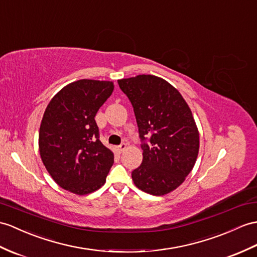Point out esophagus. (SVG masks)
<instances>
[{
  "instance_id": "1",
  "label": "esophagus",
  "mask_w": 257,
  "mask_h": 257,
  "mask_svg": "<svg viewBox=\"0 0 257 257\" xmlns=\"http://www.w3.org/2000/svg\"><path fill=\"white\" fill-rule=\"evenodd\" d=\"M115 149H116V152L117 153H122V152H124L125 149H126V144H121V145H118V146H116L115 147Z\"/></svg>"
}]
</instances>
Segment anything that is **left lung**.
Returning <instances> with one entry per match:
<instances>
[{
	"label": "left lung",
	"instance_id": "left-lung-1",
	"mask_svg": "<svg viewBox=\"0 0 257 257\" xmlns=\"http://www.w3.org/2000/svg\"><path fill=\"white\" fill-rule=\"evenodd\" d=\"M117 83L133 105L144 142L143 162L132 172L133 182L152 195H166L184 182L197 159L199 133L192 111L177 88L155 75Z\"/></svg>",
	"mask_w": 257,
	"mask_h": 257
}]
</instances>
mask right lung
Wrapping results in <instances>:
<instances>
[{
	"mask_svg": "<svg viewBox=\"0 0 257 257\" xmlns=\"http://www.w3.org/2000/svg\"><path fill=\"white\" fill-rule=\"evenodd\" d=\"M114 89L113 81L79 79L49 102L39 130V153L62 189L87 195L100 189L114 155L99 140L95 116Z\"/></svg>",
	"mask_w": 257,
	"mask_h": 257,
	"instance_id": "obj_1",
	"label": "right lung"
}]
</instances>
